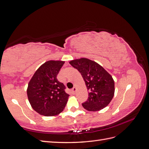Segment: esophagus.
Returning <instances> with one entry per match:
<instances>
[{
	"label": "esophagus",
	"instance_id": "esophagus-1",
	"mask_svg": "<svg viewBox=\"0 0 149 149\" xmlns=\"http://www.w3.org/2000/svg\"><path fill=\"white\" fill-rule=\"evenodd\" d=\"M76 88L75 87H74L73 89H71V93H73V94H74L76 93Z\"/></svg>",
	"mask_w": 149,
	"mask_h": 149
}]
</instances>
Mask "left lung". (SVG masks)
Returning a JSON list of instances; mask_svg holds the SVG:
<instances>
[{
  "mask_svg": "<svg viewBox=\"0 0 149 149\" xmlns=\"http://www.w3.org/2000/svg\"><path fill=\"white\" fill-rule=\"evenodd\" d=\"M81 74L87 87L88 100L82 104L89 111H100L106 107L114 97V81L111 75L96 62L81 58L70 61Z\"/></svg>",
  "mask_w": 149,
  "mask_h": 149,
  "instance_id": "1",
  "label": "left lung"
}]
</instances>
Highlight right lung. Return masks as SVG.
<instances>
[{"label": "right lung", "instance_id": "right-lung-1", "mask_svg": "<svg viewBox=\"0 0 149 149\" xmlns=\"http://www.w3.org/2000/svg\"><path fill=\"white\" fill-rule=\"evenodd\" d=\"M63 61L49 60L35 71L28 84L27 96L31 107L38 114L54 116L63 111L69 94L56 76Z\"/></svg>", "mask_w": 149, "mask_h": 149}]
</instances>
